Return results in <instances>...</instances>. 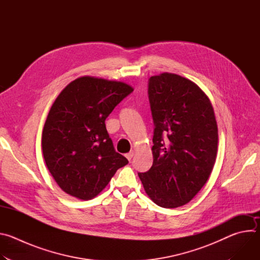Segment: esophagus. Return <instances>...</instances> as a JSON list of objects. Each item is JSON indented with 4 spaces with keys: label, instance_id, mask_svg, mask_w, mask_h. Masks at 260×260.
I'll use <instances>...</instances> for the list:
<instances>
[{
    "label": "esophagus",
    "instance_id": "34e87169",
    "mask_svg": "<svg viewBox=\"0 0 260 260\" xmlns=\"http://www.w3.org/2000/svg\"><path fill=\"white\" fill-rule=\"evenodd\" d=\"M134 155H135V151H134V150H131L125 156H126V158H127L128 160H131V159L134 157Z\"/></svg>",
    "mask_w": 260,
    "mask_h": 260
}]
</instances>
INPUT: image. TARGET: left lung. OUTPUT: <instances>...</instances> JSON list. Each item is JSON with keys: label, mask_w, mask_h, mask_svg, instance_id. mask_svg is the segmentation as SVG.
I'll return each instance as SVG.
<instances>
[{"label": "left lung", "mask_w": 260, "mask_h": 260, "mask_svg": "<svg viewBox=\"0 0 260 260\" xmlns=\"http://www.w3.org/2000/svg\"><path fill=\"white\" fill-rule=\"evenodd\" d=\"M148 94L155 125L153 165L138 175L157 206L178 208L198 194L214 168L218 147L214 109L194 82L173 73L150 77Z\"/></svg>", "instance_id": "left-lung-1"}]
</instances>
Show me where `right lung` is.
Returning <instances> with one entry per match:
<instances>
[{
    "label": "right lung",
    "instance_id": "1",
    "mask_svg": "<svg viewBox=\"0 0 260 260\" xmlns=\"http://www.w3.org/2000/svg\"><path fill=\"white\" fill-rule=\"evenodd\" d=\"M133 90L121 81L83 76L55 99L44 124L42 150L50 174L66 193L91 200L128 164L115 151L105 120Z\"/></svg>",
    "mask_w": 260,
    "mask_h": 260
}]
</instances>
